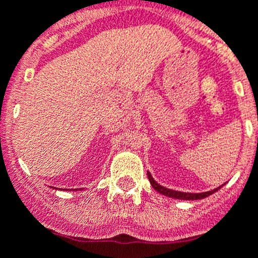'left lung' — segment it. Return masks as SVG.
<instances>
[{"instance_id": "8db88e82", "label": "left lung", "mask_w": 258, "mask_h": 258, "mask_svg": "<svg viewBox=\"0 0 258 258\" xmlns=\"http://www.w3.org/2000/svg\"><path fill=\"white\" fill-rule=\"evenodd\" d=\"M149 175V179H150V183H151L152 187L157 191V192L163 194L165 197H169L173 198V199H181V200H199V199H204V198L209 197L212 194H214L217 190H220V187L214 188V190L211 191H207V192H199V194H192V192H181V191H174V190H170V188H166L161 184L157 183L154 178H152V175L150 173H147Z\"/></svg>"}]
</instances>
